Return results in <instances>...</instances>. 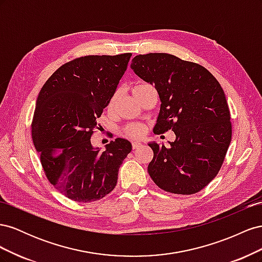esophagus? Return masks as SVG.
Here are the masks:
<instances>
[{
  "instance_id": "34e87169",
  "label": "esophagus",
  "mask_w": 262,
  "mask_h": 262,
  "mask_svg": "<svg viewBox=\"0 0 262 262\" xmlns=\"http://www.w3.org/2000/svg\"><path fill=\"white\" fill-rule=\"evenodd\" d=\"M142 146V143H140V142H132V148L136 149V148H139Z\"/></svg>"
}]
</instances>
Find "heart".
Instances as JSON below:
<instances>
[{"label":"heart","mask_w":262,"mask_h":262,"mask_svg":"<svg viewBox=\"0 0 262 262\" xmlns=\"http://www.w3.org/2000/svg\"><path fill=\"white\" fill-rule=\"evenodd\" d=\"M150 85L146 84V83H139L137 85H134L133 90H132V93L134 96L136 95H138L140 92H142L143 90L147 89V87H149ZM116 100V95L112 98V101H110V105L109 106H113L114 101ZM124 133L126 134V137L129 138H132V139H136V138H140L143 136L144 133V128L142 125H139V124H129L128 126H126L125 130H124Z\"/></svg>","instance_id":"obj_1"}]
</instances>
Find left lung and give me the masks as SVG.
I'll return each instance as SVG.
<instances>
[{
    "instance_id": "8db88e82",
    "label": "left lung",
    "mask_w": 262,
    "mask_h": 262,
    "mask_svg": "<svg viewBox=\"0 0 262 262\" xmlns=\"http://www.w3.org/2000/svg\"><path fill=\"white\" fill-rule=\"evenodd\" d=\"M131 69L155 86L161 100L154 133L173 131L169 147L149 142L147 167L167 192L193 194L217 175L231 144L232 124L225 94L209 71L168 53L134 57Z\"/></svg>"
}]
</instances>
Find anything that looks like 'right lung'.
<instances>
[{"mask_svg": "<svg viewBox=\"0 0 262 262\" xmlns=\"http://www.w3.org/2000/svg\"><path fill=\"white\" fill-rule=\"evenodd\" d=\"M131 53L86 55L66 63L38 95L31 134L48 180L77 202L96 201L112 192L119 168L131 149L117 138L105 150L91 137L128 67Z\"/></svg>", "mask_w": 262, "mask_h": 262, "instance_id": "right-lung-1", "label": "right lung"}]
</instances>
